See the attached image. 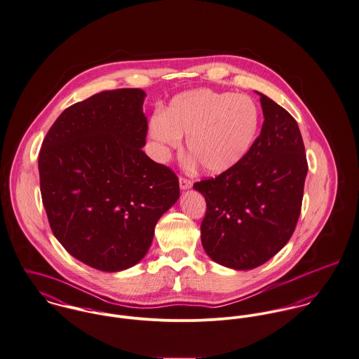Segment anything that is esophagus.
Listing matches in <instances>:
<instances>
[{"mask_svg":"<svg viewBox=\"0 0 359 359\" xmlns=\"http://www.w3.org/2000/svg\"><path fill=\"white\" fill-rule=\"evenodd\" d=\"M179 184H180V189H182V190H189V189H191L193 182L189 180V179H186V177H180V179H179Z\"/></svg>","mask_w":359,"mask_h":359,"instance_id":"34e87169","label":"esophagus"}]
</instances>
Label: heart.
Masks as SVG:
<instances>
[{"instance_id":"heart-1","label":"heart","mask_w":359,"mask_h":359,"mask_svg":"<svg viewBox=\"0 0 359 359\" xmlns=\"http://www.w3.org/2000/svg\"><path fill=\"white\" fill-rule=\"evenodd\" d=\"M260 123L256 103L246 95L194 89L175 96L149 122V133L165 156L182 146L210 175L230 170L252 149Z\"/></svg>"}]
</instances>
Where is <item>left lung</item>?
Here are the masks:
<instances>
[{"label":"left lung","instance_id":"1","mask_svg":"<svg viewBox=\"0 0 359 359\" xmlns=\"http://www.w3.org/2000/svg\"><path fill=\"white\" fill-rule=\"evenodd\" d=\"M264 122L246 157L194 189L206 201L201 242L220 266L252 270L290 239L300 216L309 170L296 120L257 92Z\"/></svg>","mask_w":359,"mask_h":359}]
</instances>
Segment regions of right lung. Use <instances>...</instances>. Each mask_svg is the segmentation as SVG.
Returning a JSON list of instances; mask_svg holds the SVG:
<instances>
[{
  "mask_svg": "<svg viewBox=\"0 0 359 359\" xmlns=\"http://www.w3.org/2000/svg\"><path fill=\"white\" fill-rule=\"evenodd\" d=\"M142 89L104 90L66 109L46 133L41 197L53 236L86 266L117 273L147 253L177 176L150 160Z\"/></svg>",
  "mask_w": 359,
  "mask_h": 359,
  "instance_id": "right-lung-1",
  "label": "right lung"
}]
</instances>
